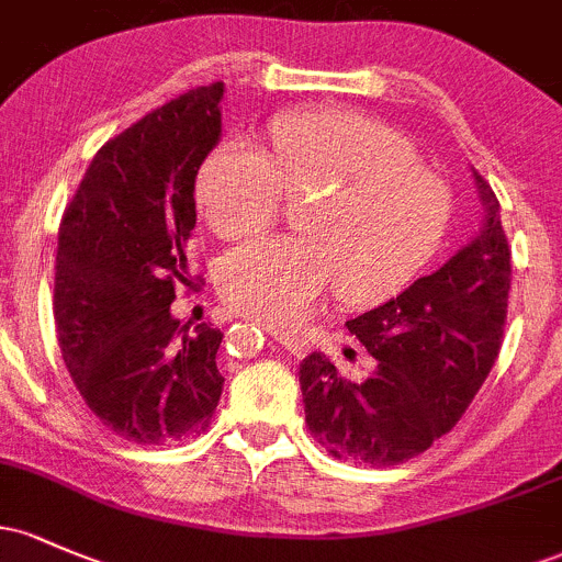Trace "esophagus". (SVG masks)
<instances>
[{"label":"esophagus","instance_id":"esophagus-1","mask_svg":"<svg viewBox=\"0 0 562 562\" xmlns=\"http://www.w3.org/2000/svg\"><path fill=\"white\" fill-rule=\"evenodd\" d=\"M271 338H274L277 344H282L288 351H291L293 357H304L306 351H310V341L301 336H295V333H288V330H271Z\"/></svg>","mask_w":562,"mask_h":562}]
</instances>
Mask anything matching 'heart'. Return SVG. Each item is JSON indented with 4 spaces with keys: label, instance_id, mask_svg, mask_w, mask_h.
<instances>
[{
    "label": "heart",
    "instance_id": "obj_1",
    "mask_svg": "<svg viewBox=\"0 0 562 562\" xmlns=\"http://www.w3.org/2000/svg\"><path fill=\"white\" fill-rule=\"evenodd\" d=\"M271 157L245 140L200 165L194 200L221 239L267 232L282 196H312L304 237L261 239L221 261L218 291L245 317L293 328L336 285L347 304H373L429 263L446 237L451 191L403 133L355 109L288 111L269 125Z\"/></svg>",
    "mask_w": 562,
    "mask_h": 562
}]
</instances>
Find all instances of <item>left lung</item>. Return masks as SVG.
Instances as JSON below:
<instances>
[{"instance_id":"8db88e82","label":"left lung","mask_w":562,"mask_h":562,"mask_svg":"<svg viewBox=\"0 0 562 562\" xmlns=\"http://www.w3.org/2000/svg\"><path fill=\"white\" fill-rule=\"evenodd\" d=\"M483 229L397 299L349 319L375 366L360 381L312 351L299 368L306 427L336 459L394 467L456 427L502 349L512 250L498 200L472 170Z\"/></svg>"}]
</instances>
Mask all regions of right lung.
<instances>
[{"label":"right lung","instance_id":"1","mask_svg":"<svg viewBox=\"0 0 562 562\" xmlns=\"http://www.w3.org/2000/svg\"><path fill=\"white\" fill-rule=\"evenodd\" d=\"M221 98L224 82L189 90L103 144L60 221V355L103 427L138 446L202 435L224 390V333L170 314L176 288H194V181L221 138Z\"/></svg>","mask_w":562,"mask_h":562}]
</instances>
